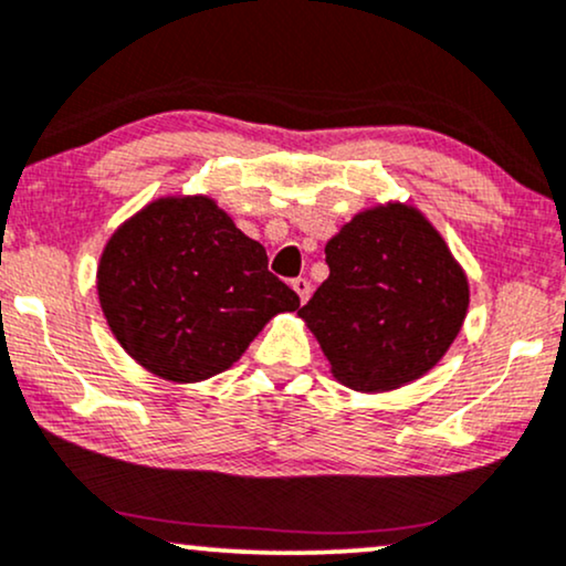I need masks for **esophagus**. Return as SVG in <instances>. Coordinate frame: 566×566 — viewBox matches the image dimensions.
<instances>
[{"mask_svg": "<svg viewBox=\"0 0 566 566\" xmlns=\"http://www.w3.org/2000/svg\"><path fill=\"white\" fill-rule=\"evenodd\" d=\"M292 290L297 292V297H301V303H305L311 297V282L308 279H303V276H297V279H292Z\"/></svg>", "mask_w": 566, "mask_h": 566, "instance_id": "34e87169", "label": "esophagus"}]
</instances>
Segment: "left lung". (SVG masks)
<instances>
[{"label":"left lung","instance_id":"left-lung-1","mask_svg":"<svg viewBox=\"0 0 566 566\" xmlns=\"http://www.w3.org/2000/svg\"><path fill=\"white\" fill-rule=\"evenodd\" d=\"M324 253L329 279L297 316L339 382L364 392L392 390L446 356L464 324L469 284L417 208L364 210Z\"/></svg>","mask_w":566,"mask_h":566}]
</instances>
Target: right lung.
<instances>
[{"label":"right lung","instance_id":"right-lung-1","mask_svg":"<svg viewBox=\"0 0 566 566\" xmlns=\"http://www.w3.org/2000/svg\"><path fill=\"white\" fill-rule=\"evenodd\" d=\"M97 292L128 356L171 382L229 369L271 316L301 305L210 197H160L128 218L102 250Z\"/></svg>","mask_w":566,"mask_h":566}]
</instances>
